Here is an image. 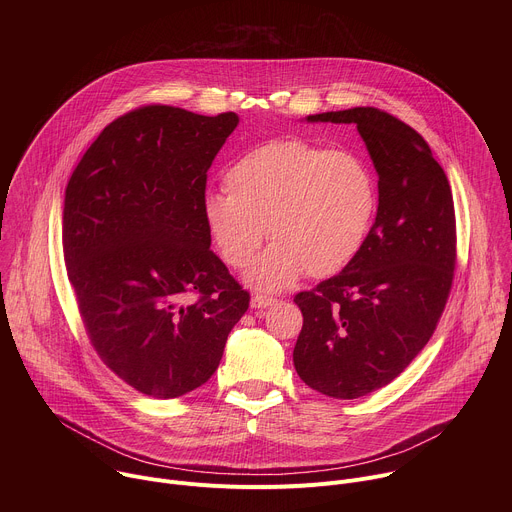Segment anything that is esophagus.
Listing matches in <instances>:
<instances>
[{"label": "esophagus", "mask_w": 512, "mask_h": 512, "mask_svg": "<svg viewBox=\"0 0 512 512\" xmlns=\"http://www.w3.org/2000/svg\"><path fill=\"white\" fill-rule=\"evenodd\" d=\"M273 304H277V300L275 298H269V296H261V294H257V296H253L251 298V308H267V306H273Z\"/></svg>", "instance_id": "34e87169"}]
</instances>
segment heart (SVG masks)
I'll return each mask as SVG.
<instances>
[{
	"instance_id": "heart-1",
	"label": "heart",
	"mask_w": 512,
	"mask_h": 512,
	"mask_svg": "<svg viewBox=\"0 0 512 512\" xmlns=\"http://www.w3.org/2000/svg\"><path fill=\"white\" fill-rule=\"evenodd\" d=\"M225 190L208 192L202 216L229 267H247L263 241H275L247 281L277 291L304 273L326 279L352 263L369 239L379 206L375 174L346 150L306 139H271L243 154L225 174Z\"/></svg>"
}]
</instances>
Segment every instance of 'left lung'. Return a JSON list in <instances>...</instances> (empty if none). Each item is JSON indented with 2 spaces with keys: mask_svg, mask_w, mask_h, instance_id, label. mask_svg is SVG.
I'll return each instance as SVG.
<instances>
[{
  "mask_svg": "<svg viewBox=\"0 0 512 512\" xmlns=\"http://www.w3.org/2000/svg\"><path fill=\"white\" fill-rule=\"evenodd\" d=\"M354 123L379 174V208L360 253L294 298L304 326L300 379L334 399H358L397 379L440 322L456 269V214L427 141L377 107L310 115Z\"/></svg>",
  "mask_w": 512,
  "mask_h": 512,
  "instance_id": "8db88e82",
  "label": "left lung"
}]
</instances>
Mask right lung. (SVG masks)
I'll return each instance as SVG.
<instances>
[{
  "mask_svg": "<svg viewBox=\"0 0 512 512\" xmlns=\"http://www.w3.org/2000/svg\"><path fill=\"white\" fill-rule=\"evenodd\" d=\"M237 123L233 111L137 107L99 133L64 192V263L87 336L154 399L204 385L249 308L202 216L206 172Z\"/></svg>",
  "mask_w": 512,
  "mask_h": 512,
  "instance_id": "right-lung-1",
  "label": "right lung"
}]
</instances>
